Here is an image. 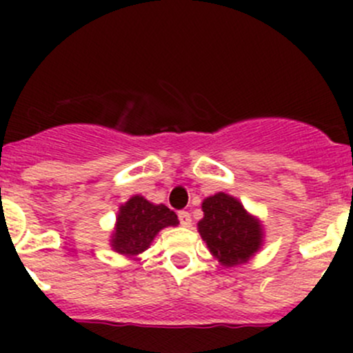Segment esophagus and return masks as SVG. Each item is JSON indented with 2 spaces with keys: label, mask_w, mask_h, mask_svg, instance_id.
<instances>
[{
  "label": "esophagus",
  "mask_w": 353,
  "mask_h": 353,
  "mask_svg": "<svg viewBox=\"0 0 353 353\" xmlns=\"http://www.w3.org/2000/svg\"><path fill=\"white\" fill-rule=\"evenodd\" d=\"M179 222L183 227L191 225V215L188 212H179Z\"/></svg>",
  "instance_id": "1"
}]
</instances>
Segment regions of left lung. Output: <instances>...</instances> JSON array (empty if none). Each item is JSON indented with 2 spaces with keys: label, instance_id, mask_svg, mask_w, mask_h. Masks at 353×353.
<instances>
[{
  "label": "left lung",
  "instance_id": "obj_1",
  "mask_svg": "<svg viewBox=\"0 0 353 353\" xmlns=\"http://www.w3.org/2000/svg\"><path fill=\"white\" fill-rule=\"evenodd\" d=\"M201 210L198 232L223 268L245 265L261 249L265 241L261 220L251 215L236 196L220 191L203 199Z\"/></svg>",
  "mask_w": 353,
  "mask_h": 353
}]
</instances>
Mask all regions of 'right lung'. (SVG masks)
Segmentation results:
<instances>
[{
    "label": "right lung",
    "mask_w": 353,
    "mask_h": 353,
    "mask_svg": "<svg viewBox=\"0 0 353 353\" xmlns=\"http://www.w3.org/2000/svg\"><path fill=\"white\" fill-rule=\"evenodd\" d=\"M177 215L165 205H155L141 194H134L119 206L110 234V249L126 258L137 259L154 243L157 234L165 227H176Z\"/></svg>",
    "instance_id": "1"
}]
</instances>
